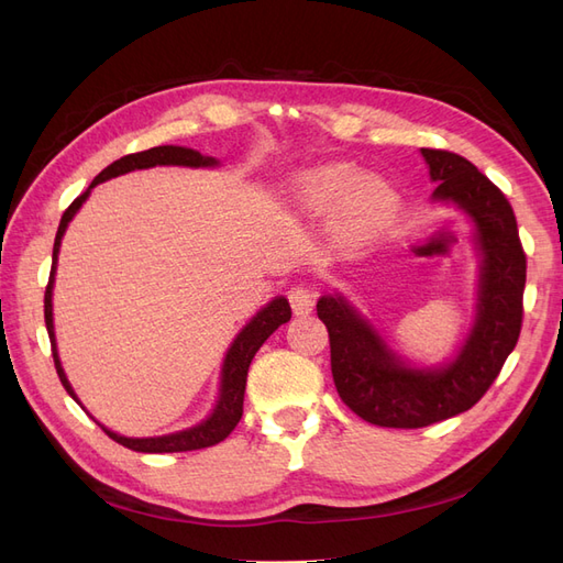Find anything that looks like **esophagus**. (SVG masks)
Returning <instances> with one entry per match:
<instances>
[{
    "label": "esophagus",
    "instance_id": "34e87169",
    "mask_svg": "<svg viewBox=\"0 0 563 563\" xmlns=\"http://www.w3.org/2000/svg\"><path fill=\"white\" fill-rule=\"evenodd\" d=\"M288 300H291V308L296 314H310L314 308V291L305 286H294L291 291H288Z\"/></svg>",
    "mask_w": 563,
    "mask_h": 563
}]
</instances>
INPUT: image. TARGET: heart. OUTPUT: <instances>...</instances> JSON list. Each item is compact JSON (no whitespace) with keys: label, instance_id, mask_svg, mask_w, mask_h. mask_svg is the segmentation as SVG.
I'll return each instance as SVG.
<instances>
[{"label":"heart","instance_id":"obj_1","mask_svg":"<svg viewBox=\"0 0 563 563\" xmlns=\"http://www.w3.org/2000/svg\"><path fill=\"white\" fill-rule=\"evenodd\" d=\"M296 201L305 213H335L338 240L356 244L389 223L399 197L385 180L364 178L356 166L333 162L310 168L296 180Z\"/></svg>","mask_w":563,"mask_h":563}]
</instances>
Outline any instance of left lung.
Listing matches in <instances>:
<instances>
[{"mask_svg":"<svg viewBox=\"0 0 563 563\" xmlns=\"http://www.w3.org/2000/svg\"><path fill=\"white\" fill-rule=\"evenodd\" d=\"M420 155L437 185L432 203L467 216L479 258L474 319L457 350L441 364H416L347 296L335 291L317 300V314L329 329L338 395L380 428H424L467 411L498 378L521 331L526 255L512 207L465 157L428 147Z\"/></svg>","mask_w":563,"mask_h":563,"instance_id":"1","label":"left lung"}]
</instances>
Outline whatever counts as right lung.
<instances>
[{
	"instance_id": "add662e5",
	"label": "right lung",
	"mask_w": 563,
	"mask_h": 563,
	"mask_svg": "<svg viewBox=\"0 0 563 563\" xmlns=\"http://www.w3.org/2000/svg\"><path fill=\"white\" fill-rule=\"evenodd\" d=\"M152 166L216 168V166H220V162L216 157H207V155H201V152H197L192 147H183V145H159V147H150L145 152H135V155H126L122 159L112 162L108 168H103V172H100L93 178V183L87 187V192L79 195L70 203V207H67V211L60 218L58 232H56L54 258H51V275H48L46 294H44V321H46L51 352H54L58 378H60L63 387L67 389V395H70L79 406H81V401L75 395V389H73L70 380H67L65 368L60 364L58 343H56V327H54V284H56L60 242H63L67 225H70V220L79 213L84 201L89 199L96 185L106 183L110 178H117V176L131 174V172H141V168H152ZM288 319H291V305H288V300L284 296H275L265 305V308H261L251 317V321L240 333L234 335V340L225 352L223 366H220L218 399H216L213 411L201 422L192 424V428L168 432L162 437H124V434H117V432L108 430L106 424H100L98 420L96 422L106 430V434L110 439L117 441V444H122V446H126L131 451H139V453H180V451H197V449H207V446L218 444V441H223L236 428V422H240V418L244 413V389H246V376H249L251 360L255 356V352L261 350L265 340Z\"/></svg>"
}]
</instances>
